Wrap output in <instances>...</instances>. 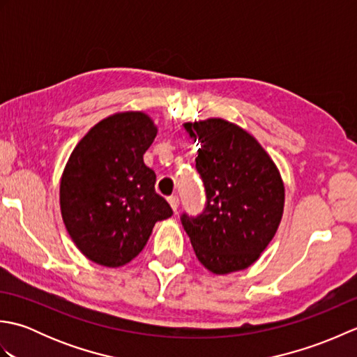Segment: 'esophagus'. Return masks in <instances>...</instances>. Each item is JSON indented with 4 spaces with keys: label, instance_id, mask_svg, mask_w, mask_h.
Instances as JSON below:
<instances>
[{
    "label": "esophagus",
    "instance_id": "1",
    "mask_svg": "<svg viewBox=\"0 0 357 357\" xmlns=\"http://www.w3.org/2000/svg\"><path fill=\"white\" fill-rule=\"evenodd\" d=\"M169 204H170L172 210L176 211L178 207H179V198H178V196H170V198H169Z\"/></svg>",
    "mask_w": 357,
    "mask_h": 357
}]
</instances>
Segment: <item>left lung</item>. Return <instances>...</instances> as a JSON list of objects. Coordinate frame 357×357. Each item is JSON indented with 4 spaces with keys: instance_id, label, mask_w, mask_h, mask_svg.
<instances>
[{
    "instance_id": "1",
    "label": "left lung",
    "mask_w": 357,
    "mask_h": 357,
    "mask_svg": "<svg viewBox=\"0 0 357 357\" xmlns=\"http://www.w3.org/2000/svg\"><path fill=\"white\" fill-rule=\"evenodd\" d=\"M201 144L196 170L207 204L199 216L183 215L198 261L215 275L248 268L275 238L284 215L279 169L253 135L222 118L184 124Z\"/></svg>"
}]
</instances>
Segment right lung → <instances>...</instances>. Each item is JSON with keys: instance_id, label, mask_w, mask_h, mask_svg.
<instances>
[{"instance_id": "obj_1", "label": "right lung", "mask_w": 357, "mask_h": 357, "mask_svg": "<svg viewBox=\"0 0 357 357\" xmlns=\"http://www.w3.org/2000/svg\"><path fill=\"white\" fill-rule=\"evenodd\" d=\"M158 127L144 112H118L84 135L59 181V207L73 244L102 267H123L146 247L158 221L172 216L144 164Z\"/></svg>"}]
</instances>
